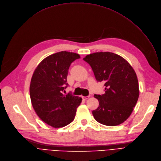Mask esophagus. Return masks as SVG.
I'll use <instances>...</instances> for the list:
<instances>
[{"mask_svg": "<svg viewBox=\"0 0 161 161\" xmlns=\"http://www.w3.org/2000/svg\"><path fill=\"white\" fill-rule=\"evenodd\" d=\"M81 97H82V100H86V99H88V98H89V96H81Z\"/></svg>", "mask_w": 161, "mask_h": 161, "instance_id": "1", "label": "esophagus"}]
</instances>
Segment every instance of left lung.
Returning <instances> with one entry per match:
<instances>
[{"label":"left lung","mask_w":161,"mask_h":161,"mask_svg":"<svg viewBox=\"0 0 161 161\" xmlns=\"http://www.w3.org/2000/svg\"><path fill=\"white\" fill-rule=\"evenodd\" d=\"M98 82H104L105 93L95 94L99 106L92 111L94 119L108 126L118 125L130 116L139 95L137 75L123 57L111 52H96L84 59Z\"/></svg>","instance_id":"8db88e82"}]
</instances>
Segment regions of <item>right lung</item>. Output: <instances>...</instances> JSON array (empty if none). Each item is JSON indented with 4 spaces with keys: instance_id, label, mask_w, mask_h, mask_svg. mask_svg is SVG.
I'll return each mask as SVG.
<instances>
[{
    "instance_id": "obj_1",
    "label": "right lung",
    "mask_w": 161,
    "mask_h": 161,
    "mask_svg": "<svg viewBox=\"0 0 161 161\" xmlns=\"http://www.w3.org/2000/svg\"><path fill=\"white\" fill-rule=\"evenodd\" d=\"M79 58L77 53L60 51L42 60L32 75L30 85L32 106L38 117L52 127L60 128L71 123L82 102L78 96L62 93L68 85L70 64Z\"/></svg>"
}]
</instances>
